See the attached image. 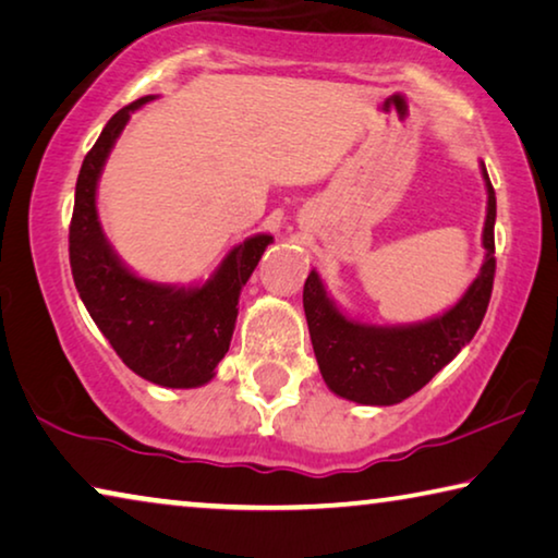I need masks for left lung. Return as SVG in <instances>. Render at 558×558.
<instances>
[{"label":"left lung","mask_w":558,"mask_h":558,"mask_svg":"<svg viewBox=\"0 0 558 558\" xmlns=\"http://www.w3.org/2000/svg\"><path fill=\"white\" fill-rule=\"evenodd\" d=\"M486 220H484V263L476 280L462 300L432 320L379 327L350 320L325 293L320 276L311 270L303 288V307L311 327L313 350L325 385L335 395L360 404H397L420 392L441 367L457 357L470 342L489 307L494 270V220L497 196L486 175Z\"/></svg>","instance_id":"8db88e82"}]
</instances>
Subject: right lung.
Returning a JSON list of instances; mask_svg holds the SVG:
<instances>
[{
    "label": "right lung",
    "instance_id": "obj_1",
    "mask_svg": "<svg viewBox=\"0 0 558 558\" xmlns=\"http://www.w3.org/2000/svg\"><path fill=\"white\" fill-rule=\"evenodd\" d=\"M151 99L141 96L113 113L86 154L69 226V263L78 298L123 365L154 385L189 390L210 383L231 348L238 298L272 235L260 233L235 245L214 278L198 288L144 280L119 260L96 214V183L131 111Z\"/></svg>",
    "mask_w": 558,
    "mask_h": 558
}]
</instances>
